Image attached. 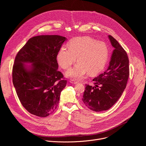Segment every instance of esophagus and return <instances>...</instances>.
Here are the masks:
<instances>
[{"label": "esophagus", "instance_id": "obj_1", "mask_svg": "<svg viewBox=\"0 0 146 146\" xmlns=\"http://www.w3.org/2000/svg\"><path fill=\"white\" fill-rule=\"evenodd\" d=\"M70 82L71 83V84H77L78 83L77 81H73V80H70Z\"/></svg>", "mask_w": 146, "mask_h": 146}]
</instances>
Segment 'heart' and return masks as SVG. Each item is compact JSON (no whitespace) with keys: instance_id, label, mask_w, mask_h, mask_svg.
Returning <instances> with one entry per match:
<instances>
[{"instance_id":"b5f03b06","label":"heart","mask_w":146,"mask_h":146,"mask_svg":"<svg viewBox=\"0 0 146 146\" xmlns=\"http://www.w3.org/2000/svg\"><path fill=\"white\" fill-rule=\"evenodd\" d=\"M68 47H62L56 58L58 65L65 70L71 68L77 58L78 63L66 73L67 77L74 80H82L88 73L94 74L100 72L108 59L107 45L89 36L72 38L68 42Z\"/></svg>"}]
</instances>
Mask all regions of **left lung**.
I'll return each instance as SVG.
<instances>
[{
    "instance_id": "left-lung-1",
    "label": "left lung",
    "mask_w": 146,
    "mask_h": 146,
    "mask_svg": "<svg viewBox=\"0 0 146 146\" xmlns=\"http://www.w3.org/2000/svg\"><path fill=\"white\" fill-rule=\"evenodd\" d=\"M114 50L109 65L103 73L93 79L95 86L86 85L82 100L94 111L109 110L119 99L126 88L129 74L127 52L111 36H108Z\"/></svg>"
}]
</instances>
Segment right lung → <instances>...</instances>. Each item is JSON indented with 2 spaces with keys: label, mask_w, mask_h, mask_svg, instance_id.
I'll return each instance as SVG.
<instances>
[{
  "label": "right lung",
  "mask_w": 146,
  "mask_h": 146,
  "mask_svg": "<svg viewBox=\"0 0 146 146\" xmlns=\"http://www.w3.org/2000/svg\"><path fill=\"white\" fill-rule=\"evenodd\" d=\"M66 40L59 35L34 36L15 56L13 85L21 103L32 114L46 117L58 106L67 81L62 79L56 57Z\"/></svg>",
  "instance_id": "right-lung-1"
}]
</instances>
